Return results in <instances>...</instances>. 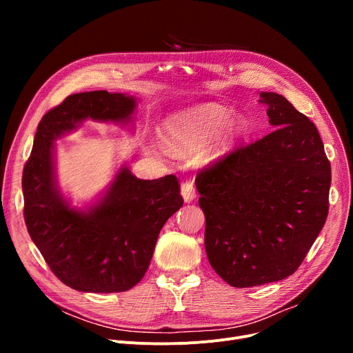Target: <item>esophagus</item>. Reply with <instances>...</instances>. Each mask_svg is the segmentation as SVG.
<instances>
[{
  "instance_id": "esophagus-1",
  "label": "esophagus",
  "mask_w": 353,
  "mask_h": 353,
  "mask_svg": "<svg viewBox=\"0 0 353 353\" xmlns=\"http://www.w3.org/2000/svg\"><path fill=\"white\" fill-rule=\"evenodd\" d=\"M181 196L186 203H190L196 197V189L192 181H184L181 184Z\"/></svg>"
}]
</instances>
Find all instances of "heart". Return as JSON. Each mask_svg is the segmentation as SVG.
I'll use <instances>...</instances> for the list:
<instances>
[{"mask_svg": "<svg viewBox=\"0 0 353 353\" xmlns=\"http://www.w3.org/2000/svg\"><path fill=\"white\" fill-rule=\"evenodd\" d=\"M243 128V121L232 119V111L219 104H201L176 113L165 120L161 140L170 150L192 153L205 147L212 139L209 156L228 150Z\"/></svg>", "mask_w": 353, "mask_h": 353, "instance_id": "1", "label": "heart"}]
</instances>
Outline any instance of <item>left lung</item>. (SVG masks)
Wrapping results in <instances>:
<instances>
[{
  "mask_svg": "<svg viewBox=\"0 0 353 353\" xmlns=\"http://www.w3.org/2000/svg\"><path fill=\"white\" fill-rule=\"evenodd\" d=\"M272 133L200 170L205 248L234 288L282 281L303 262L329 210L330 163L316 125L283 96L261 92Z\"/></svg>",
  "mask_w": 353,
  "mask_h": 353,
  "instance_id": "left-lung-1",
  "label": "left lung"
}]
</instances>
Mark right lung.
Returning a JSON list of instances; mask_svg holds the SVG:
<instances>
[{"label":"right lung","mask_w":353,"mask_h":353,"mask_svg":"<svg viewBox=\"0 0 353 353\" xmlns=\"http://www.w3.org/2000/svg\"><path fill=\"white\" fill-rule=\"evenodd\" d=\"M136 100L105 90L77 92L43 116L23 172L24 220L51 272L79 292L114 293L136 286L150 265L159 233L181 206L169 174L141 180L121 167L97 205L77 210L55 186L54 140L87 119L127 124Z\"/></svg>","instance_id":"add662e5"}]
</instances>
